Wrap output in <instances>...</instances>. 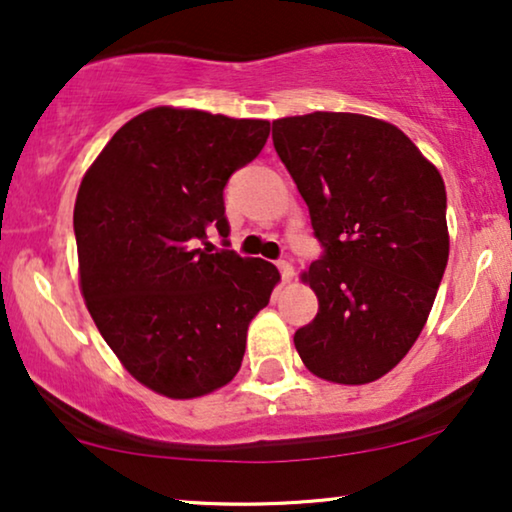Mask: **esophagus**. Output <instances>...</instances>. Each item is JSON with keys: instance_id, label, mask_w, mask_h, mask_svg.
Returning <instances> with one entry per match:
<instances>
[{"instance_id": "esophagus-1", "label": "esophagus", "mask_w": 512, "mask_h": 512, "mask_svg": "<svg viewBox=\"0 0 512 512\" xmlns=\"http://www.w3.org/2000/svg\"><path fill=\"white\" fill-rule=\"evenodd\" d=\"M277 268H279V272H282V282L289 284L293 279V265L289 261H279Z\"/></svg>"}]
</instances>
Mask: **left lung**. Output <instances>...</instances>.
<instances>
[{
    "instance_id": "1",
    "label": "left lung",
    "mask_w": 512,
    "mask_h": 512,
    "mask_svg": "<svg viewBox=\"0 0 512 512\" xmlns=\"http://www.w3.org/2000/svg\"><path fill=\"white\" fill-rule=\"evenodd\" d=\"M272 142L326 249L300 275L319 312L293 345L321 380H380L415 345L443 279V177L403 130L373 116L277 118Z\"/></svg>"
}]
</instances>
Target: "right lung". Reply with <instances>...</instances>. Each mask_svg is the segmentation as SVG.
I'll return each mask as SVG.
<instances>
[{"mask_svg": "<svg viewBox=\"0 0 512 512\" xmlns=\"http://www.w3.org/2000/svg\"><path fill=\"white\" fill-rule=\"evenodd\" d=\"M270 123L156 107L123 125L83 174L74 205L79 286L97 331L139 384L167 398L226 387L279 270L235 251L223 188ZM205 243V248L199 244Z\"/></svg>", "mask_w": 512, "mask_h": 512, "instance_id": "obj_1", "label": "right lung"}]
</instances>
